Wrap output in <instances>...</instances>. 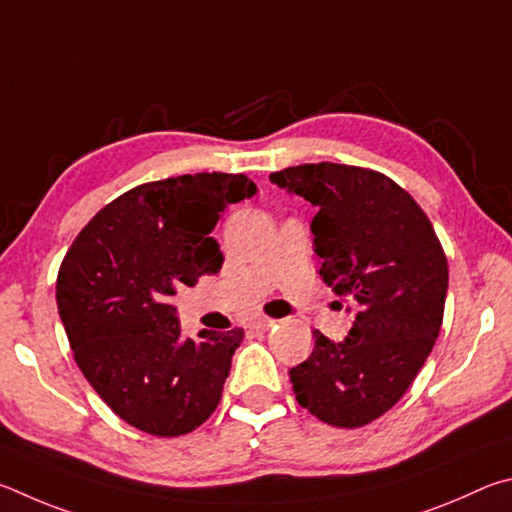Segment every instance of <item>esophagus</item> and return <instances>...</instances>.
<instances>
[{
  "instance_id": "1",
  "label": "esophagus",
  "mask_w": 512,
  "mask_h": 512,
  "mask_svg": "<svg viewBox=\"0 0 512 512\" xmlns=\"http://www.w3.org/2000/svg\"><path fill=\"white\" fill-rule=\"evenodd\" d=\"M274 324H276V319H270V317H258V319L251 321V328H254V330H270Z\"/></svg>"
}]
</instances>
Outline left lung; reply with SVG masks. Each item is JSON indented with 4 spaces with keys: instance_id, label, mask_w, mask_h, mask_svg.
I'll return each mask as SVG.
<instances>
[{
    "instance_id": "obj_1",
    "label": "left lung",
    "mask_w": 512,
    "mask_h": 512,
    "mask_svg": "<svg viewBox=\"0 0 512 512\" xmlns=\"http://www.w3.org/2000/svg\"><path fill=\"white\" fill-rule=\"evenodd\" d=\"M270 179L317 206L319 276L360 306L344 342L312 333L310 357L290 371L292 391L321 423L364 427L405 396L441 333L443 245L414 197L378 170L321 161Z\"/></svg>"
}]
</instances>
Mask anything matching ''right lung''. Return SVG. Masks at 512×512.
Returning a JSON list of instances; mask_svg holds the SVG:
<instances>
[{"mask_svg": "<svg viewBox=\"0 0 512 512\" xmlns=\"http://www.w3.org/2000/svg\"><path fill=\"white\" fill-rule=\"evenodd\" d=\"M256 193L245 173H195L130 188L67 249L56 301L71 353L116 416L141 432L184 436L222 398L245 330L179 337L170 297L222 267L211 231Z\"/></svg>", "mask_w": 512, "mask_h": 512, "instance_id": "obj_1", "label": "right lung"}]
</instances>
